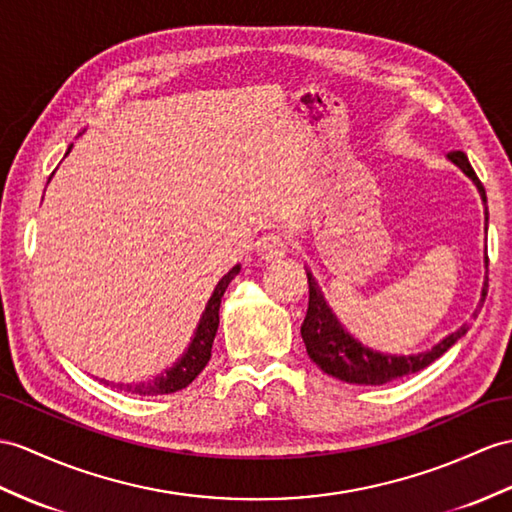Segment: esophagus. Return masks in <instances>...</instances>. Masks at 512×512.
<instances>
[{
    "mask_svg": "<svg viewBox=\"0 0 512 512\" xmlns=\"http://www.w3.org/2000/svg\"><path fill=\"white\" fill-rule=\"evenodd\" d=\"M256 254L267 260V263H273V260H280L286 252H289V245L282 239L280 234H265L256 241Z\"/></svg>",
    "mask_w": 512,
    "mask_h": 512,
    "instance_id": "esophagus-1",
    "label": "esophagus"
}]
</instances>
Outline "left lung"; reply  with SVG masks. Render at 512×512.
Here are the masks:
<instances>
[{"label":"left lung","mask_w":512,"mask_h":512,"mask_svg":"<svg viewBox=\"0 0 512 512\" xmlns=\"http://www.w3.org/2000/svg\"><path fill=\"white\" fill-rule=\"evenodd\" d=\"M447 160H450L452 165H456L473 184H476L484 204V234H486V230H489V208H486V193H484L482 182L478 180L476 171L471 169L469 160L463 152H454L447 156ZM484 267H486V273H489V256L486 254H484ZM306 276H308V289H310L306 319L302 323V339L306 343V352L310 360H313L317 367H321V371H326L328 376L339 378L343 382L380 386L386 382H393L397 378L410 376V373L426 369L430 363H434L436 358L443 356L460 339V336H465L469 330L467 323H463L458 330L447 334L445 339L432 345L430 350H423L417 354H389V352L373 350V347L360 343L354 334L347 332V328L339 321V317L334 315V310L326 302V295H323L321 286L313 276V271L308 267H306ZM486 286H489V276H484L480 304L476 308V313L482 308V302L486 297Z\"/></svg>","instance_id":"left-lung-1"}]
</instances>
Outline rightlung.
Segmentation results:
<instances>
[{
	"label": "right lung",
	"instance_id": "right-lung-1",
	"mask_svg": "<svg viewBox=\"0 0 512 512\" xmlns=\"http://www.w3.org/2000/svg\"><path fill=\"white\" fill-rule=\"evenodd\" d=\"M71 147L73 145H69L67 154L71 152ZM239 271H241V265H234L226 273V276H223L217 282L215 291H213V295H210L202 317H199V323H197L189 347H186L184 354L176 360V363H173L169 369L162 371L160 376H156L154 380L136 382V384H115V382H110V384L117 386V389H121V391L136 393V395H167V393H176V391L186 389V386H189L208 365L210 350H213V341H215V334H217V328H219L221 297H223V293H226L228 284L236 276H239ZM102 382H106V380H102Z\"/></svg>",
	"mask_w": 512,
	"mask_h": 512
}]
</instances>
